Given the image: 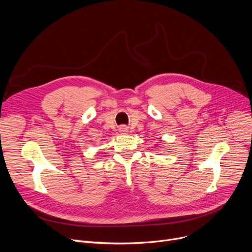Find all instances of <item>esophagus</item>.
Instances as JSON below:
<instances>
[{"label": "esophagus", "mask_w": 252, "mask_h": 252, "mask_svg": "<svg viewBox=\"0 0 252 252\" xmlns=\"http://www.w3.org/2000/svg\"><path fill=\"white\" fill-rule=\"evenodd\" d=\"M121 130L123 131V133H126V131H127V128H126V127H123V128H121Z\"/></svg>", "instance_id": "esophagus-1"}]
</instances>
